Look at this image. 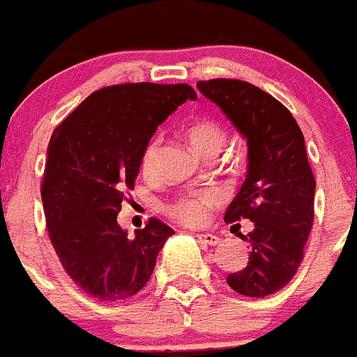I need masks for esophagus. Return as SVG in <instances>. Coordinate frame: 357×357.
Instances as JSON below:
<instances>
[{"mask_svg":"<svg viewBox=\"0 0 357 357\" xmlns=\"http://www.w3.org/2000/svg\"><path fill=\"white\" fill-rule=\"evenodd\" d=\"M197 236V239L199 241L202 243V245H208V246H216L220 243V238L218 236H215V234H208V232H206V234H195Z\"/></svg>","mask_w":357,"mask_h":357,"instance_id":"obj_1","label":"esophagus"}]
</instances>
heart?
I'll list each match as a JSON object with an SVG mask.
<instances>
[{
	"label": "heart",
	"instance_id": "heart-1",
	"mask_svg": "<svg viewBox=\"0 0 357 357\" xmlns=\"http://www.w3.org/2000/svg\"><path fill=\"white\" fill-rule=\"evenodd\" d=\"M186 139L199 155L208 158L211 155H218L220 149L224 148L225 141H227V133L222 128V125H218L213 119H197L186 128ZM158 149V137L149 141V144L146 146L141 160L144 174H153V171H155ZM218 201L220 195L215 190H195V192H188V194H183L178 199H174L167 206V213L169 216H172L181 224L197 227V225L208 222L209 211Z\"/></svg>",
	"mask_w": 357,
	"mask_h": 357
}]
</instances>
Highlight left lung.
I'll list each match as a JSON object with an SVG mask.
<instances>
[{
  "label": "left lung",
  "mask_w": 357,
  "mask_h": 357,
  "mask_svg": "<svg viewBox=\"0 0 357 357\" xmlns=\"http://www.w3.org/2000/svg\"><path fill=\"white\" fill-rule=\"evenodd\" d=\"M197 88L222 109L248 146L246 178L225 222H254V231L241 234L250 259L245 269L227 276V284L248 298H266L296 275L314 224L315 178L305 137L289 109L257 86L213 79L197 82Z\"/></svg>",
  "instance_id": "1"
}]
</instances>
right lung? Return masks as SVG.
Here are the masks:
<instances>
[{
	"label": "right lung",
	"instance_id": "obj_1",
	"mask_svg": "<svg viewBox=\"0 0 357 357\" xmlns=\"http://www.w3.org/2000/svg\"><path fill=\"white\" fill-rule=\"evenodd\" d=\"M188 84H118L91 93L52 133L42 183L49 238L66 275L96 301L137 294L174 234L151 218L130 238L118 224L153 133L186 100Z\"/></svg>",
	"mask_w": 357,
	"mask_h": 357
}]
</instances>
